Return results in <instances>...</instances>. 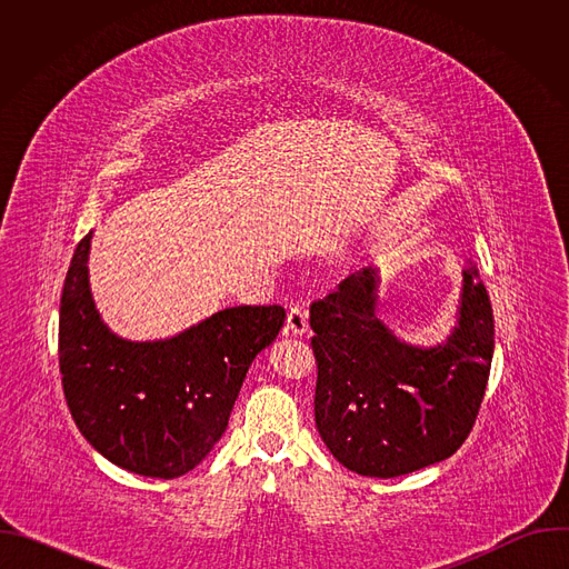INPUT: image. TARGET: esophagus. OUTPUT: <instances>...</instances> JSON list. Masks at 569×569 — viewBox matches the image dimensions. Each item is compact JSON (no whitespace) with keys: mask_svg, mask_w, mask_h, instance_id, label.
Listing matches in <instances>:
<instances>
[{"mask_svg":"<svg viewBox=\"0 0 569 569\" xmlns=\"http://www.w3.org/2000/svg\"><path fill=\"white\" fill-rule=\"evenodd\" d=\"M286 331L295 333V336H306L308 333V310L303 306H292L288 310Z\"/></svg>","mask_w":569,"mask_h":569,"instance_id":"esophagus-1","label":"esophagus"}]
</instances>
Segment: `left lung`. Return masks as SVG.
<instances>
[{
	"label": "left lung",
	"instance_id": "1",
	"mask_svg": "<svg viewBox=\"0 0 569 569\" xmlns=\"http://www.w3.org/2000/svg\"><path fill=\"white\" fill-rule=\"evenodd\" d=\"M378 272L362 268L312 301L315 423L349 470L398 477L443 461L470 435L491 373L489 292L463 272L457 327L437 347L398 340L376 315Z\"/></svg>",
	"mask_w": 569,
	"mask_h": 569
}]
</instances>
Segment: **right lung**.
<instances>
[{
  "instance_id": "right-lung-1",
  "label": "right lung",
  "mask_w": 569,
  "mask_h": 569,
  "mask_svg": "<svg viewBox=\"0 0 569 569\" xmlns=\"http://www.w3.org/2000/svg\"><path fill=\"white\" fill-rule=\"evenodd\" d=\"M92 231L64 277L58 360L69 412L94 450L123 470L173 479L224 435L252 360L286 319L281 306H233L169 340L114 336L90 290Z\"/></svg>"
}]
</instances>
